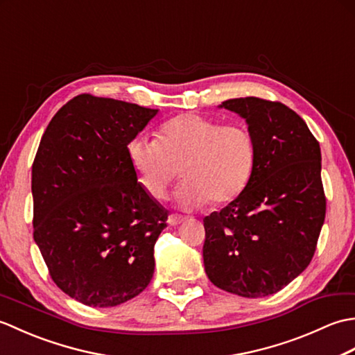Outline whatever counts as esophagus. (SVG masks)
<instances>
[{"mask_svg":"<svg viewBox=\"0 0 355 355\" xmlns=\"http://www.w3.org/2000/svg\"><path fill=\"white\" fill-rule=\"evenodd\" d=\"M183 221H184V216H182V215H175V214H172V215H169V218H168V224H169V225L182 224Z\"/></svg>","mask_w":355,"mask_h":355,"instance_id":"1","label":"esophagus"}]
</instances>
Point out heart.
<instances>
[{
  "label": "heart",
  "instance_id": "b5f03b06",
  "mask_svg": "<svg viewBox=\"0 0 355 355\" xmlns=\"http://www.w3.org/2000/svg\"><path fill=\"white\" fill-rule=\"evenodd\" d=\"M128 157L140 184L153 198H163L182 172L184 182L173 193L182 209L225 205L244 192L256 162L254 140L244 125H220L197 112L168 120L157 141L134 139Z\"/></svg>",
  "mask_w": 355,
  "mask_h": 355
}]
</instances>
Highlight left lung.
<instances>
[{
  "instance_id": "1",
  "label": "left lung",
  "mask_w": 355,
  "mask_h": 355,
  "mask_svg": "<svg viewBox=\"0 0 355 355\" xmlns=\"http://www.w3.org/2000/svg\"><path fill=\"white\" fill-rule=\"evenodd\" d=\"M245 120L256 148L244 192L206 216L205 270L243 297L275 294L311 262L325 221L319 141L284 103L239 97L218 105Z\"/></svg>"
}]
</instances>
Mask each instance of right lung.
Masks as SVG:
<instances>
[{"label":"right lung","instance_id":"obj_1","mask_svg":"<svg viewBox=\"0 0 355 355\" xmlns=\"http://www.w3.org/2000/svg\"><path fill=\"white\" fill-rule=\"evenodd\" d=\"M157 112L80 94L56 112L37 148L35 243L55 284L84 305H120L153 279L168 210L139 183L128 145Z\"/></svg>","mask_w":355,"mask_h":355}]
</instances>
